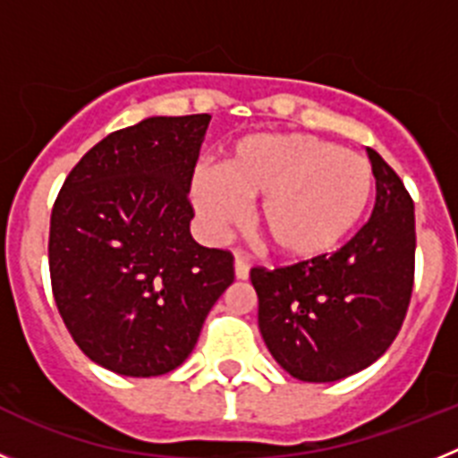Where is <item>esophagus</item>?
I'll return each mask as SVG.
<instances>
[{"label": "esophagus", "instance_id": "1", "mask_svg": "<svg viewBox=\"0 0 458 458\" xmlns=\"http://www.w3.org/2000/svg\"><path fill=\"white\" fill-rule=\"evenodd\" d=\"M233 268H236V277L238 279H248L250 277V264H248V259L242 257V254H236Z\"/></svg>", "mask_w": 458, "mask_h": 458}]
</instances>
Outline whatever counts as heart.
Instances as JSON below:
<instances>
[{
    "label": "heart",
    "mask_w": 458,
    "mask_h": 458,
    "mask_svg": "<svg viewBox=\"0 0 458 458\" xmlns=\"http://www.w3.org/2000/svg\"><path fill=\"white\" fill-rule=\"evenodd\" d=\"M374 192L367 157L311 135H252L216 169H197L190 197L213 236L245 217L242 199H259L254 225L289 261L330 254L365 216Z\"/></svg>",
    "instance_id": "b5f03b06"
}]
</instances>
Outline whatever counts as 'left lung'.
Here are the masks:
<instances>
[{
	"label": "left lung",
	"mask_w": 458,
	"mask_h": 458,
	"mask_svg": "<svg viewBox=\"0 0 458 458\" xmlns=\"http://www.w3.org/2000/svg\"><path fill=\"white\" fill-rule=\"evenodd\" d=\"M367 156L376 204L344 248L293 266L250 270L266 346L307 383H333L376 362L411 305L415 208L394 169L374 148Z\"/></svg>",
	"instance_id": "8db88e82"
}]
</instances>
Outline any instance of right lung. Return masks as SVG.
<instances>
[{
  "label": "right lung",
  "mask_w": 458,
  "mask_h": 458,
  "mask_svg": "<svg viewBox=\"0 0 458 458\" xmlns=\"http://www.w3.org/2000/svg\"><path fill=\"white\" fill-rule=\"evenodd\" d=\"M210 114L109 132L64 181L50 217L52 293L72 342L121 376H160L192 353L233 282V254L190 236V181Z\"/></svg>",
  "instance_id": "add662e5"
}]
</instances>
